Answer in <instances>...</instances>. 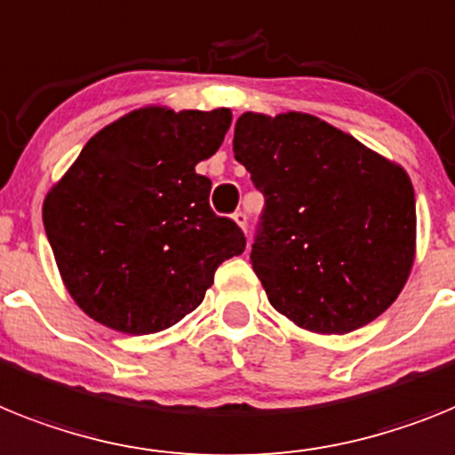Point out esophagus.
<instances>
[{
    "label": "esophagus",
    "mask_w": 455,
    "mask_h": 455,
    "mask_svg": "<svg viewBox=\"0 0 455 455\" xmlns=\"http://www.w3.org/2000/svg\"><path fill=\"white\" fill-rule=\"evenodd\" d=\"M233 220H235V224H238L240 228H247V212L235 211L233 212Z\"/></svg>",
    "instance_id": "1"
}]
</instances>
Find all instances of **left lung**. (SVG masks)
Listing matches in <instances>:
<instances>
[{
    "label": "left lung",
    "mask_w": 455,
    "mask_h": 455,
    "mask_svg": "<svg viewBox=\"0 0 455 455\" xmlns=\"http://www.w3.org/2000/svg\"><path fill=\"white\" fill-rule=\"evenodd\" d=\"M233 153L266 196L250 260L279 314L346 334L392 307L414 260L408 173L299 112L243 114Z\"/></svg>",
    "instance_id": "left-lung-1"
}]
</instances>
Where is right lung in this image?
Masks as SVG:
<instances>
[{
	"label": "right lung",
	"instance_id": "obj_1",
	"mask_svg": "<svg viewBox=\"0 0 455 455\" xmlns=\"http://www.w3.org/2000/svg\"><path fill=\"white\" fill-rule=\"evenodd\" d=\"M228 109L144 108L93 134L43 204L70 298L125 334L176 325L204 302L244 233L211 208L196 164L222 146Z\"/></svg>",
	"mask_w": 455,
	"mask_h": 455
}]
</instances>
